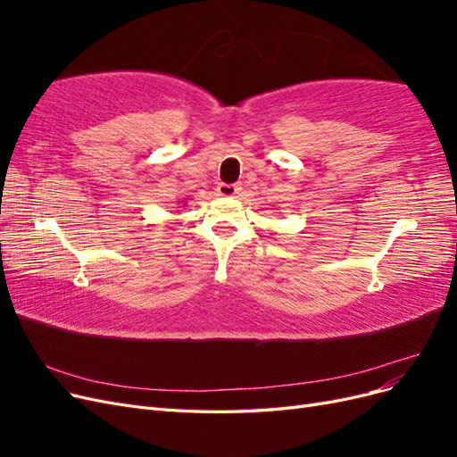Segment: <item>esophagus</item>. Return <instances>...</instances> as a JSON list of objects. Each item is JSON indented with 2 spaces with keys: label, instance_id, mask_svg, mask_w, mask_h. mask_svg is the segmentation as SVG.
Segmentation results:
<instances>
[{
  "label": "esophagus",
  "instance_id": "esophagus-1",
  "mask_svg": "<svg viewBox=\"0 0 457 457\" xmlns=\"http://www.w3.org/2000/svg\"><path fill=\"white\" fill-rule=\"evenodd\" d=\"M240 190H242L240 185H225V183H220V185L217 187V195H219V196L230 198V196H237Z\"/></svg>",
  "mask_w": 457,
  "mask_h": 457
}]
</instances>
